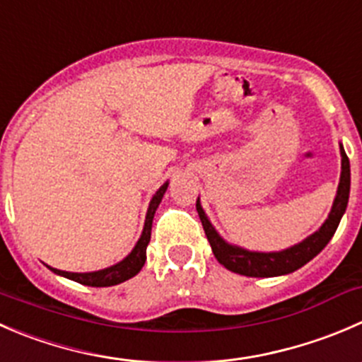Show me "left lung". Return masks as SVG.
<instances>
[{"instance_id":"8db88e82","label":"left lung","mask_w":362,"mask_h":362,"mask_svg":"<svg viewBox=\"0 0 362 362\" xmlns=\"http://www.w3.org/2000/svg\"><path fill=\"white\" fill-rule=\"evenodd\" d=\"M339 150H341V177H339L338 192H336L331 214H329L325 223L320 226V230L315 231L313 235L304 238L299 244L292 245L288 249H283V251H247V249H242L238 245H231L228 242H224L221 238V235L216 231V228L212 226V223L209 221L206 214L203 212L202 203H199L198 198L196 210H198L203 230H205V235L209 238L210 247H212V252L217 258V262L223 267H226L228 270L235 272V274L249 276V278H272V276L290 274L293 270L306 265L310 259H313L329 244V240L334 235L336 228H338L339 221H341L343 214H345L346 203H349L350 163L345 150H343V145H339Z\"/></svg>"}]
</instances>
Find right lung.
Wrapping results in <instances>:
<instances>
[{
    "label": "right lung",
    "instance_id": "1",
    "mask_svg": "<svg viewBox=\"0 0 362 362\" xmlns=\"http://www.w3.org/2000/svg\"><path fill=\"white\" fill-rule=\"evenodd\" d=\"M168 189V182L164 185H160L159 191L153 194V198L150 199L148 205V212H146V219H145V228H143V233L139 237L138 244L134 245L131 252L125 256L122 262H118L117 265H111L107 269L97 270V272H65V270H58V269H49L54 272V274L63 276V278H69L72 281L81 283V285L86 286H113L118 285V283H124L127 279L134 278L138 274L139 270L143 269L146 262V245L150 242V235H152V221H153V214H156L157 206H159L160 199H163L164 192Z\"/></svg>",
    "mask_w": 362,
    "mask_h": 362
}]
</instances>
